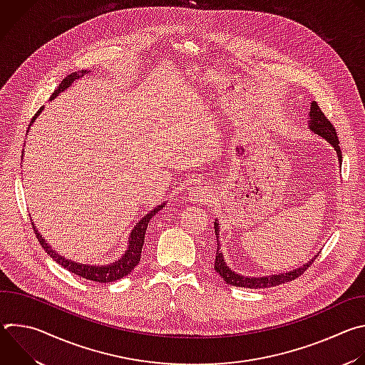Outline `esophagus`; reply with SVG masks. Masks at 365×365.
<instances>
[{"label":"esophagus","instance_id":"34e87169","mask_svg":"<svg viewBox=\"0 0 365 365\" xmlns=\"http://www.w3.org/2000/svg\"><path fill=\"white\" fill-rule=\"evenodd\" d=\"M189 196L193 200H205L207 196H210V190L203 186H195V187L189 189Z\"/></svg>","mask_w":365,"mask_h":365}]
</instances>
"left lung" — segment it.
Here are the masks:
<instances>
[{"mask_svg": "<svg viewBox=\"0 0 365 365\" xmlns=\"http://www.w3.org/2000/svg\"><path fill=\"white\" fill-rule=\"evenodd\" d=\"M309 130L314 131L315 134L321 135L322 138H325L336 151L338 160L339 163L342 162V155H341V148H339V140L336 135V130L335 127L331 124V121L325 117V114L322 113V110L319 108L318 103L314 101L310 106V111H309ZM214 228H215V235H217V241H218V248H217V255H215V272L224 279V282L230 286H237V287H248V289H264V287H273V286H279L282 283H287L292 282L294 279H297L299 276H302L307 267L315 262L317 254L314 258L309 259L307 263H304L303 266H300L299 269H293L292 272H286V273H279V274H270V276H263V277H251V276H242L235 273L234 270H231L228 267V264L225 263L224 254L221 251L220 247V222L215 220L214 222Z\"/></svg>", "mask_w": 365, "mask_h": 365, "instance_id": "8db88e82", "label": "left lung"}]
</instances>
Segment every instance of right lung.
<instances>
[{
  "mask_svg": "<svg viewBox=\"0 0 365 365\" xmlns=\"http://www.w3.org/2000/svg\"><path fill=\"white\" fill-rule=\"evenodd\" d=\"M88 73V71H78V72H73L71 75H68L61 83L59 86L55 89V92L51 93L50 96V101L55 99L61 92H63L65 89H68L76 79L85 76ZM44 107H41L37 114L33 117L31 123L36 120V117L43 111ZM31 125V124H30ZM23 160V158H21ZM166 203H162L159 205L158 207H154L153 211H150L144 218H141L138 221V224L131 230L130 232V238H128V245H127V251L123 254V257L118 259V262H114L111 264H103V266H91V264H82V263H76V262H72V259H68L66 257L61 255L59 252H56L53 248H51L47 241L40 235L38 230H36L34 224L33 228H34V232H36V237L40 242V245L44 248V251L55 259V262L58 264H61L62 267H65L66 270H69L71 273L82 277V279H86V280H91V282H98V283H110V282H115V280H120L123 279L124 276L130 274L134 267L138 264L140 258H141V250H143V244H144V235H145V230H147V225H148V221L155 215V212H159L160 210H163V206Z\"/></svg>",
  "mask_w": 365,
  "mask_h": 365,
  "instance_id": "1",
  "label": "right lung"
}]
</instances>
